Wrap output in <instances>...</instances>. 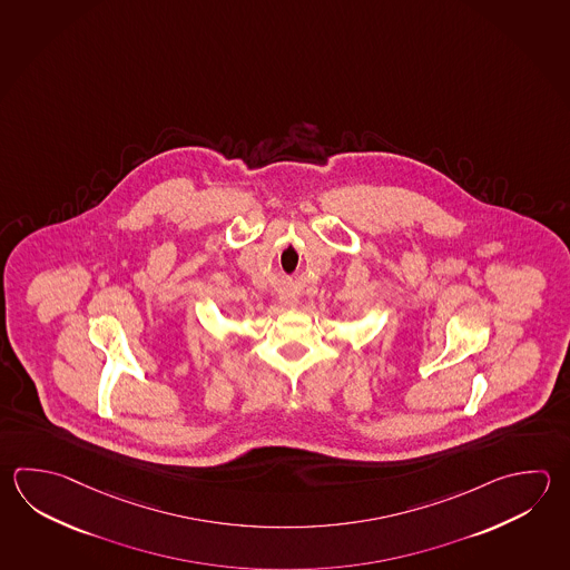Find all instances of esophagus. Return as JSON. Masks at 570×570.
<instances>
[{
  "instance_id": "34e87169",
  "label": "esophagus",
  "mask_w": 570,
  "mask_h": 570,
  "mask_svg": "<svg viewBox=\"0 0 570 570\" xmlns=\"http://www.w3.org/2000/svg\"><path fill=\"white\" fill-rule=\"evenodd\" d=\"M282 301H284V304H288V306H294L296 304V296L294 294H284Z\"/></svg>"
}]
</instances>
